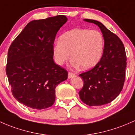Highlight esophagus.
Segmentation results:
<instances>
[{
  "instance_id": "obj_1",
  "label": "esophagus",
  "mask_w": 135,
  "mask_h": 135,
  "mask_svg": "<svg viewBox=\"0 0 135 135\" xmlns=\"http://www.w3.org/2000/svg\"><path fill=\"white\" fill-rule=\"evenodd\" d=\"M73 76H75L74 73H71V72H68V78H71Z\"/></svg>"
}]
</instances>
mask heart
I'll list each match as a JSON object with an SVG mask.
<instances>
[{
    "instance_id": "1",
    "label": "heart",
    "mask_w": 135,
    "mask_h": 135,
    "mask_svg": "<svg viewBox=\"0 0 135 135\" xmlns=\"http://www.w3.org/2000/svg\"><path fill=\"white\" fill-rule=\"evenodd\" d=\"M104 39L97 30L84 28H74L66 32L53 46L55 61L62 65L70 56L71 66L83 69L95 66L102 56Z\"/></svg>"
}]
</instances>
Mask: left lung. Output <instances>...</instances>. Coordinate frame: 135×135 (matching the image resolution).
<instances>
[{
  "instance_id": "8db88e82",
  "label": "left lung",
  "mask_w": 135,
  "mask_h": 135,
  "mask_svg": "<svg viewBox=\"0 0 135 135\" xmlns=\"http://www.w3.org/2000/svg\"><path fill=\"white\" fill-rule=\"evenodd\" d=\"M101 29L104 49L99 62L92 69L79 75L84 85L79 92L80 99L89 106H101L110 103L122 90L126 78L127 56L122 40L100 22L85 19Z\"/></svg>"
}]
</instances>
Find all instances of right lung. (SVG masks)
<instances>
[{
	"instance_id": "obj_1",
	"label": "right lung",
	"mask_w": 135,
	"mask_h": 135,
	"mask_svg": "<svg viewBox=\"0 0 135 135\" xmlns=\"http://www.w3.org/2000/svg\"><path fill=\"white\" fill-rule=\"evenodd\" d=\"M68 21L63 15L28 23L8 51L6 73L13 97L33 109L50 107L55 88L68 79V71L53 60V44Z\"/></svg>"
}]
</instances>
